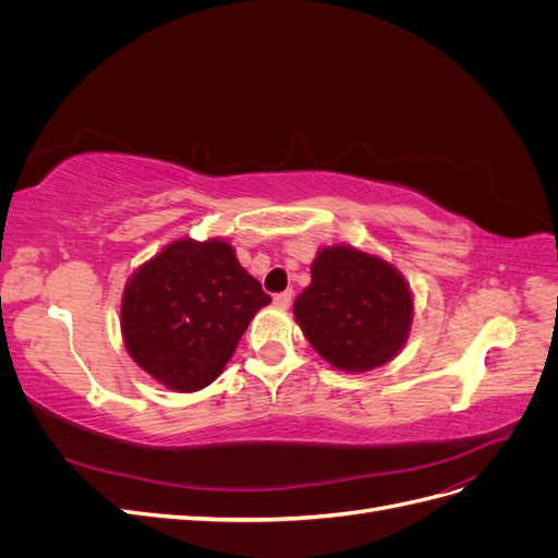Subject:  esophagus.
<instances>
[{"mask_svg":"<svg viewBox=\"0 0 558 558\" xmlns=\"http://www.w3.org/2000/svg\"><path fill=\"white\" fill-rule=\"evenodd\" d=\"M291 300H293V291H283V293H277V295H275V305L281 307V310H286V307L291 305Z\"/></svg>","mask_w":558,"mask_h":558,"instance_id":"esophagus-1","label":"esophagus"}]
</instances>
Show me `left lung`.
<instances>
[{
  "mask_svg": "<svg viewBox=\"0 0 558 558\" xmlns=\"http://www.w3.org/2000/svg\"><path fill=\"white\" fill-rule=\"evenodd\" d=\"M293 314L330 365L367 373L391 361L408 340L412 293L393 265L351 246L318 251L312 283Z\"/></svg>",
  "mask_w": 558,
  "mask_h": 558,
  "instance_id": "1",
  "label": "left lung"
}]
</instances>
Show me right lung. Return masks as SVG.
I'll return each mask as SVG.
<instances>
[{"label":"right lung","instance_id":"add662e5","mask_svg":"<svg viewBox=\"0 0 558 558\" xmlns=\"http://www.w3.org/2000/svg\"><path fill=\"white\" fill-rule=\"evenodd\" d=\"M269 298L226 242L179 240L125 286L121 328L130 356L174 391L209 386Z\"/></svg>","mask_w":558,"mask_h":558}]
</instances>
